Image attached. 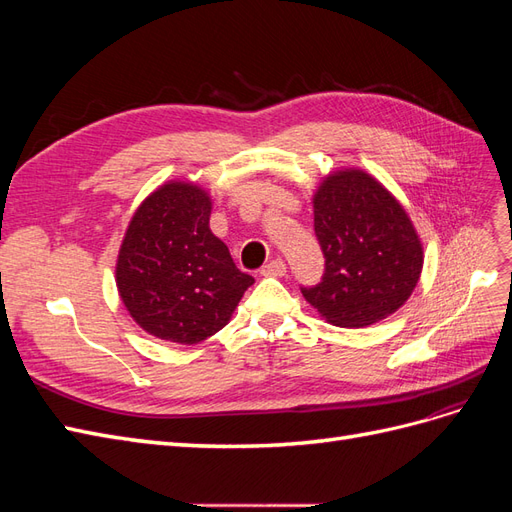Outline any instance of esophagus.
<instances>
[{
    "label": "esophagus",
    "mask_w": 512,
    "mask_h": 512,
    "mask_svg": "<svg viewBox=\"0 0 512 512\" xmlns=\"http://www.w3.org/2000/svg\"><path fill=\"white\" fill-rule=\"evenodd\" d=\"M260 275H265V277H282V275H286V262L282 258H275V260L267 262V265L260 269Z\"/></svg>",
    "instance_id": "obj_1"
}]
</instances>
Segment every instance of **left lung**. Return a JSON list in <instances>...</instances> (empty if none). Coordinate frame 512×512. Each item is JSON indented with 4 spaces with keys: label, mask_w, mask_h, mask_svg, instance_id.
<instances>
[{
    "label": "left lung",
    "mask_w": 512,
    "mask_h": 512,
    "mask_svg": "<svg viewBox=\"0 0 512 512\" xmlns=\"http://www.w3.org/2000/svg\"><path fill=\"white\" fill-rule=\"evenodd\" d=\"M322 282L301 288L335 327L359 329L404 305L423 271V243L399 200L361 168L333 170L314 194Z\"/></svg>",
    "instance_id": "8db88e82"
}]
</instances>
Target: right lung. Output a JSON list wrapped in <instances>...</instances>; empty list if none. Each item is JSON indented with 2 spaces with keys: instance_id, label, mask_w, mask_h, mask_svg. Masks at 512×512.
<instances>
[{
  "instance_id": "obj_1",
  "label": "right lung",
  "mask_w": 512,
  "mask_h": 512,
  "mask_svg": "<svg viewBox=\"0 0 512 512\" xmlns=\"http://www.w3.org/2000/svg\"><path fill=\"white\" fill-rule=\"evenodd\" d=\"M211 196L192 181H168L134 211L115 282L149 335L192 346L224 329L254 277L239 271L209 228Z\"/></svg>"
}]
</instances>
